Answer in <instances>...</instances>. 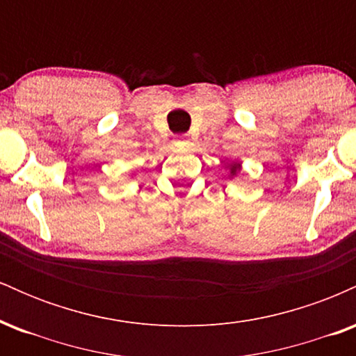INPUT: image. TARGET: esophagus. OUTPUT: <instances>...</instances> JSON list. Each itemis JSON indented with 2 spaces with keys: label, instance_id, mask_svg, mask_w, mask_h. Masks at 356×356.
<instances>
[{
  "label": "esophagus",
  "instance_id": "obj_1",
  "mask_svg": "<svg viewBox=\"0 0 356 356\" xmlns=\"http://www.w3.org/2000/svg\"><path fill=\"white\" fill-rule=\"evenodd\" d=\"M174 144L177 147H181V149H184V147L189 145V138H187L186 136H177V137H175Z\"/></svg>",
  "mask_w": 356,
  "mask_h": 356
}]
</instances>
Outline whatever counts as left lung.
Wrapping results in <instances>:
<instances>
[{"instance_id": "8db88e82", "label": "left lung", "mask_w": 356, "mask_h": 356, "mask_svg": "<svg viewBox=\"0 0 356 356\" xmlns=\"http://www.w3.org/2000/svg\"><path fill=\"white\" fill-rule=\"evenodd\" d=\"M227 167H229L231 175H236L241 170V164H227Z\"/></svg>"}]
</instances>
